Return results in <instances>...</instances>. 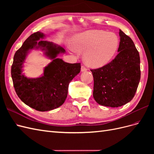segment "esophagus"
I'll list each match as a JSON object with an SVG mask.
<instances>
[{
    "instance_id": "34e87169",
    "label": "esophagus",
    "mask_w": 154,
    "mask_h": 154,
    "mask_svg": "<svg viewBox=\"0 0 154 154\" xmlns=\"http://www.w3.org/2000/svg\"><path fill=\"white\" fill-rule=\"evenodd\" d=\"M87 71V68L85 67L84 66H82L81 67V71H82V72H85V71Z\"/></svg>"
}]
</instances>
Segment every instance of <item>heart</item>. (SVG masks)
<instances>
[{
    "instance_id": "b5f03b06",
    "label": "heart",
    "mask_w": 154,
    "mask_h": 154,
    "mask_svg": "<svg viewBox=\"0 0 154 154\" xmlns=\"http://www.w3.org/2000/svg\"><path fill=\"white\" fill-rule=\"evenodd\" d=\"M72 51L83 53L85 63L92 67H101L114 58L119 45L118 36L103 30H89L72 37Z\"/></svg>"
}]
</instances>
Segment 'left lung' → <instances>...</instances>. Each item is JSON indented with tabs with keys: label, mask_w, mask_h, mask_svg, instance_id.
<instances>
[{
	"label": "left lung",
	"mask_w": 154,
	"mask_h": 154,
	"mask_svg": "<svg viewBox=\"0 0 154 154\" xmlns=\"http://www.w3.org/2000/svg\"><path fill=\"white\" fill-rule=\"evenodd\" d=\"M118 54L109 63L91 71L94 78L93 97L110 107L125 105L134 97L141 78L140 57L134 42L119 29Z\"/></svg>",
	"instance_id": "left-lung-1"
}]
</instances>
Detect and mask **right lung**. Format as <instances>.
I'll list each match as a JSON object with an SVG mask.
<instances>
[{
    "label": "right lung",
    "instance_id": "right-lung-1",
    "mask_svg": "<svg viewBox=\"0 0 154 154\" xmlns=\"http://www.w3.org/2000/svg\"><path fill=\"white\" fill-rule=\"evenodd\" d=\"M45 35L38 31L30 35L13 57L11 74L17 96L24 103L38 111H49L60 106L66 101L69 83L80 73V63H69L57 58L66 53L62 47L43 40ZM32 49L44 51L52 60L38 78H27L23 74V63Z\"/></svg>",
    "mask_w": 154,
    "mask_h": 154
}]
</instances>
